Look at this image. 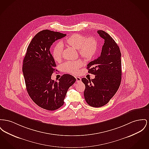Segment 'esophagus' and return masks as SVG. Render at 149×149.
Listing matches in <instances>:
<instances>
[{
  "instance_id": "1",
  "label": "esophagus",
  "mask_w": 149,
  "mask_h": 149,
  "mask_svg": "<svg viewBox=\"0 0 149 149\" xmlns=\"http://www.w3.org/2000/svg\"><path fill=\"white\" fill-rule=\"evenodd\" d=\"M75 79H76V80H77V83H79L80 81H81V78H80V77H75Z\"/></svg>"
}]
</instances>
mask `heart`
<instances>
[{
    "instance_id": "b5f03b06",
    "label": "heart",
    "mask_w": 149,
    "mask_h": 149,
    "mask_svg": "<svg viewBox=\"0 0 149 149\" xmlns=\"http://www.w3.org/2000/svg\"><path fill=\"white\" fill-rule=\"evenodd\" d=\"M65 44L74 49H77L79 56L85 60H91L96 54L98 43L95 37L89 36L86 38L84 35L74 34L65 40ZM63 50V44L58 43L53 49V58L56 61L61 60ZM83 65L81 61H67L62 65V70L65 72L77 74L80 68Z\"/></svg>"
}]
</instances>
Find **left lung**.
<instances>
[{
	"mask_svg": "<svg viewBox=\"0 0 149 149\" xmlns=\"http://www.w3.org/2000/svg\"><path fill=\"white\" fill-rule=\"evenodd\" d=\"M97 33L105 40L100 56L87 65L88 72L94 79H81L85 84V100L88 105L100 107L107 104L114 96L122 79L121 53L114 39L103 30Z\"/></svg>",
	"mask_w": 149,
	"mask_h": 149,
	"instance_id": "8db88e82",
	"label": "left lung"
}]
</instances>
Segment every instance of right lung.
Listing matches in <instances>:
<instances>
[{
	"instance_id": "1",
	"label": "right lung",
	"mask_w": 149,
	"mask_h": 149,
	"mask_svg": "<svg viewBox=\"0 0 149 149\" xmlns=\"http://www.w3.org/2000/svg\"><path fill=\"white\" fill-rule=\"evenodd\" d=\"M66 35L49 30L39 32L29 45L23 61L27 93L36 105L45 110L61 107L68 89L76 81L70 74H63L58 81L51 79L56 65L49 49L56 40Z\"/></svg>"
}]
</instances>
